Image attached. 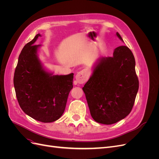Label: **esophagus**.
<instances>
[{"instance_id": "esophagus-1", "label": "esophagus", "mask_w": 159, "mask_h": 159, "mask_svg": "<svg viewBox=\"0 0 159 159\" xmlns=\"http://www.w3.org/2000/svg\"><path fill=\"white\" fill-rule=\"evenodd\" d=\"M88 77H89V74H88V70H82L76 74L75 80L78 84H82L87 81Z\"/></svg>"}]
</instances>
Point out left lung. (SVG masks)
<instances>
[{"mask_svg":"<svg viewBox=\"0 0 159 159\" xmlns=\"http://www.w3.org/2000/svg\"><path fill=\"white\" fill-rule=\"evenodd\" d=\"M117 37L123 39L118 32ZM91 117L96 122L111 125L131 111L139 89L135 60L127 46L114 50L112 57H101L82 88Z\"/></svg>","mask_w":159,"mask_h":159,"instance_id":"8db88e82","label":"left lung"}]
</instances>
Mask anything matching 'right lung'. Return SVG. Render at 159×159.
I'll return each instance as SVG.
<instances>
[{"label":"right lung","instance_id":"1","mask_svg":"<svg viewBox=\"0 0 159 159\" xmlns=\"http://www.w3.org/2000/svg\"><path fill=\"white\" fill-rule=\"evenodd\" d=\"M34 39L24 46L14 75V86L20 107L28 116L43 123L54 122L64 113L74 74L53 75L42 68L38 56L40 45Z\"/></svg>","mask_w":159,"mask_h":159}]
</instances>
